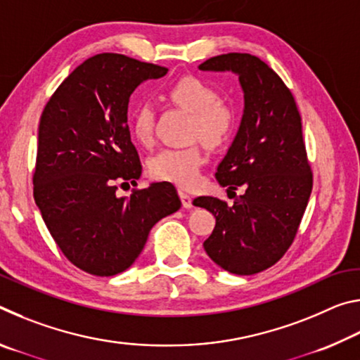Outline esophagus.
<instances>
[{
    "label": "esophagus",
    "instance_id": "obj_1",
    "mask_svg": "<svg viewBox=\"0 0 360 360\" xmlns=\"http://www.w3.org/2000/svg\"><path fill=\"white\" fill-rule=\"evenodd\" d=\"M178 193H179L182 206H184V208H192V197H191V195H188L186 191H182V188H179Z\"/></svg>",
    "mask_w": 360,
    "mask_h": 360
}]
</instances>
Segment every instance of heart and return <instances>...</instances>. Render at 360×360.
<instances>
[{
    "label": "heart",
    "instance_id": "heart-1",
    "mask_svg": "<svg viewBox=\"0 0 360 360\" xmlns=\"http://www.w3.org/2000/svg\"><path fill=\"white\" fill-rule=\"evenodd\" d=\"M176 105L192 114L191 138H200L210 148H221L235 130V111L219 100V92L197 76H184L168 90ZM155 109L150 103H139L131 115V133L143 146L154 141ZM205 163V152L198 144L165 148L149 158V174L154 179L181 187L197 184Z\"/></svg>",
    "mask_w": 360,
    "mask_h": 360
}]
</instances>
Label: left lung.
<instances>
[{
	"label": "left lung",
	"instance_id": "1",
	"mask_svg": "<svg viewBox=\"0 0 360 360\" xmlns=\"http://www.w3.org/2000/svg\"><path fill=\"white\" fill-rule=\"evenodd\" d=\"M200 70H231L245 92V114L216 178L230 192L243 188L233 205L197 197L216 217L205 240L206 254L235 275L264 271L294 243L313 188V172L303 141L294 95L275 71L251 53L211 57ZM236 195V193H235Z\"/></svg>",
	"mask_w": 360,
	"mask_h": 360
}]
</instances>
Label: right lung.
<instances>
[{"label": "right lung", "mask_w": 360, "mask_h": 360, "mask_svg": "<svg viewBox=\"0 0 360 360\" xmlns=\"http://www.w3.org/2000/svg\"><path fill=\"white\" fill-rule=\"evenodd\" d=\"M167 71L122 53H98L58 85L41 114L34 202L60 251L90 275L127 270L150 229L181 208L169 182L117 195L119 184L136 187L143 169L127 124L130 95Z\"/></svg>", "instance_id": "1"}]
</instances>
